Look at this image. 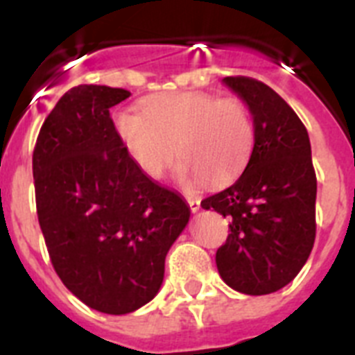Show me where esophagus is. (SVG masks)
Masks as SVG:
<instances>
[{
	"label": "esophagus",
	"instance_id": "obj_1",
	"mask_svg": "<svg viewBox=\"0 0 355 355\" xmlns=\"http://www.w3.org/2000/svg\"><path fill=\"white\" fill-rule=\"evenodd\" d=\"M187 202H188V206H190V209H192L193 213L199 211V209H200V200L197 199V197H187Z\"/></svg>",
	"mask_w": 355,
	"mask_h": 355
}]
</instances>
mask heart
Returning <instances> with one entry per match:
<instances>
[{
  "instance_id": "1",
  "label": "heart",
  "mask_w": 355,
  "mask_h": 355,
  "mask_svg": "<svg viewBox=\"0 0 355 355\" xmlns=\"http://www.w3.org/2000/svg\"><path fill=\"white\" fill-rule=\"evenodd\" d=\"M114 124L131 162L150 180H159L180 156L184 181L231 183L245 171L256 144L245 103L205 92L150 97L142 114L121 110Z\"/></svg>"
}]
</instances>
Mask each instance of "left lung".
Wrapping results in <instances>:
<instances>
[{"label": "left lung", "mask_w": 355, "mask_h": 355, "mask_svg": "<svg viewBox=\"0 0 355 355\" xmlns=\"http://www.w3.org/2000/svg\"><path fill=\"white\" fill-rule=\"evenodd\" d=\"M249 106L256 144L243 174L200 206L229 218L215 261L224 283L247 295L274 293L293 281L316 234V174L306 126L283 97L261 81L227 76Z\"/></svg>", "instance_id": "1"}]
</instances>
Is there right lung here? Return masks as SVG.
<instances>
[{"mask_svg":"<svg viewBox=\"0 0 355 355\" xmlns=\"http://www.w3.org/2000/svg\"><path fill=\"white\" fill-rule=\"evenodd\" d=\"M130 96L72 87L33 149L37 215L53 268L72 295L106 315L155 299L165 256L190 218L183 197L140 172L119 140L110 108Z\"/></svg>","mask_w":355,"mask_h":355,"instance_id":"obj_1","label":"right lung"}]
</instances>
